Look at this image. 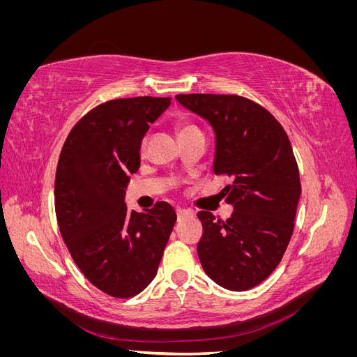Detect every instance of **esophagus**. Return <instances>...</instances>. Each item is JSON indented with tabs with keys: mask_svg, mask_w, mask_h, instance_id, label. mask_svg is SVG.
<instances>
[{
	"mask_svg": "<svg viewBox=\"0 0 357 357\" xmlns=\"http://www.w3.org/2000/svg\"><path fill=\"white\" fill-rule=\"evenodd\" d=\"M176 211H177L178 219H181V218H192V215H193V211L185 210V208H180V207H178Z\"/></svg>",
	"mask_w": 357,
	"mask_h": 357,
	"instance_id": "esophagus-1",
	"label": "esophagus"
}]
</instances>
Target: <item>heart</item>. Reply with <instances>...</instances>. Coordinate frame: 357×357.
Segmentation results:
<instances>
[{
  "instance_id": "heart-1",
  "label": "heart",
  "mask_w": 357,
  "mask_h": 357,
  "mask_svg": "<svg viewBox=\"0 0 357 357\" xmlns=\"http://www.w3.org/2000/svg\"><path fill=\"white\" fill-rule=\"evenodd\" d=\"M192 131H198V128L190 125V123H180V126H178V134L180 135H185V134L192 132ZM143 146H144V142H143Z\"/></svg>"
}]
</instances>
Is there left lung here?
<instances>
[{
	"label": "left lung",
	"mask_w": 357,
	"mask_h": 357,
	"mask_svg": "<svg viewBox=\"0 0 357 357\" xmlns=\"http://www.w3.org/2000/svg\"><path fill=\"white\" fill-rule=\"evenodd\" d=\"M176 100L213 126V171L231 178L223 189L234 207L231 218L197 214L201 265L219 286L248 290L271 275L294 234L301 181L289 137L271 113L240 95L188 93Z\"/></svg>",
	"instance_id": "obj_1"
}]
</instances>
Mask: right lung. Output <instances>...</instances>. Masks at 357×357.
I'll return each mask as SVG.
<instances>
[{
    "label": "right lung",
    "mask_w": 357,
    "mask_h": 357,
    "mask_svg": "<svg viewBox=\"0 0 357 357\" xmlns=\"http://www.w3.org/2000/svg\"><path fill=\"white\" fill-rule=\"evenodd\" d=\"M169 104L137 96L96 105L61 150L55 211L62 240L83 275L113 298L135 296L150 284L177 220L164 201L143 213L125 204L142 139Z\"/></svg>",
    "instance_id": "add662e5"
}]
</instances>
